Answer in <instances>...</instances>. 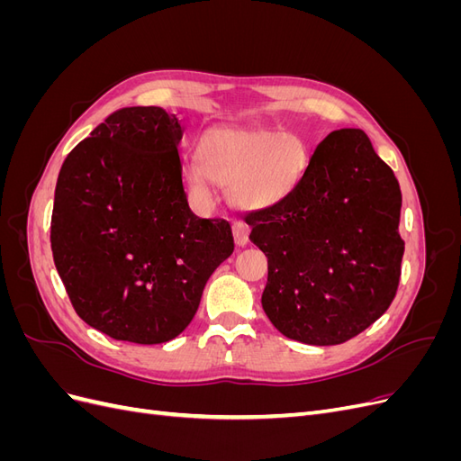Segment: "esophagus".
<instances>
[{"mask_svg":"<svg viewBox=\"0 0 461 461\" xmlns=\"http://www.w3.org/2000/svg\"><path fill=\"white\" fill-rule=\"evenodd\" d=\"M232 234H234L236 246H246L248 240H249V227L246 225L244 221H234Z\"/></svg>","mask_w":461,"mask_h":461,"instance_id":"1","label":"esophagus"}]
</instances>
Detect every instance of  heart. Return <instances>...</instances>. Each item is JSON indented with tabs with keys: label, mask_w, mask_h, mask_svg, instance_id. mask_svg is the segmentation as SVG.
Here are the masks:
<instances>
[{
	"label": "heart",
	"mask_w": 461,
	"mask_h": 461,
	"mask_svg": "<svg viewBox=\"0 0 461 461\" xmlns=\"http://www.w3.org/2000/svg\"><path fill=\"white\" fill-rule=\"evenodd\" d=\"M308 158V148L296 134L215 127L200 136L196 163L201 171H190V183L202 190L209 178L229 188L236 207L254 212L286 200L300 185Z\"/></svg>",
	"instance_id": "b5f03b06"
}]
</instances>
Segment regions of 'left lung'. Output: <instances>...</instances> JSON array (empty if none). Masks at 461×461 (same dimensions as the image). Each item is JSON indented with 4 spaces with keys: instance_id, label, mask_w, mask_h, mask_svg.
<instances>
[{
    "instance_id": "8db88e82",
    "label": "left lung",
    "mask_w": 461,
    "mask_h": 461,
    "mask_svg": "<svg viewBox=\"0 0 461 461\" xmlns=\"http://www.w3.org/2000/svg\"><path fill=\"white\" fill-rule=\"evenodd\" d=\"M402 192L359 129L332 131L286 200L246 215L267 256L261 305L285 337L354 339L393 303L403 256Z\"/></svg>"
}]
</instances>
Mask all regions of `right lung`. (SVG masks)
<instances>
[{
    "instance_id": "obj_1",
    "label": "right lung",
    "mask_w": 461,
    "mask_h": 461,
    "mask_svg": "<svg viewBox=\"0 0 461 461\" xmlns=\"http://www.w3.org/2000/svg\"><path fill=\"white\" fill-rule=\"evenodd\" d=\"M183 129L161 107H122L59 171L51 252L78 317L115 340L161 344L198 312L207 278L234 249L230 222L192 213Z\"/></svg>"
}]
</instances>
